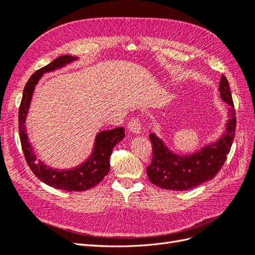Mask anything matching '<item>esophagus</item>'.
Segmentation results:
<instances>
[{"label": "esophagus", "instance_id": "34e87169", "mask_svg": "<svg viewBox=\"0 0 255 255\" xmlns=\"http://www.w3.org/2000/svg\"><path fill=\"white\" fill-rule=\"evenodd\" d=\"M127 128L129 131L134 132V133H140L141 132V129H142V124L141 121L137 119V118H133L129 121Z\"/></svg>", "mask_w": 255, "mask_h": 255}]
</instances>
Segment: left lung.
Listing matches in <instances>:
<instances>
[{
  "instance_id": "8db88e82",
  "label": "left lung",
  "mask_w": 255,
  "mask_h": 255,
  "mask_svg": "<svg viewBox=\"0 0 255 255\" xmlns=\"http://www.w3.org/2000/svg\"><path fill=\"white\" fill-rule=\"evenodd\" d=\"M221 98L231 106L225 132L217 142L207 145L192 155L173 154L161 139L149 134L152 146V158L146 168L151 184L166 190H190L207 180L213 179L221 170L234 141L236 129V112L232 99L230 84L225 76H221L219 84Z\"/></svg>"
}]
</instances>
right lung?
Returning a JSON list of instances; mask_svg holds the SVG:
<instances>
[{
	"instance_id": "add662e5",
	"label": "right lung",
	"mask_w": 255,
	"mask_h": 255,
	"mask_svg": "<svg viewBox=\"0 0 255 255\" xmlns=\"http://www.w3.org/2000/svg\"><path fill=\"white\" fill-rule=\"evenodd\" d=\"M75 60H77L75 56L62 55L47 66L35 71L24 86L18 116L21 146L27 165L42 183L65 191H84L99 184L110 170V157L114 146L125 137L123 127L100 131L96 135L95 145L89 159L74 169L56 170L46 165L40 160H36V155L31 143L28 142L25 130V118L30 108L35 85L39 81L42 74L61 68Z\"/></svg>"
}]
</instances>
